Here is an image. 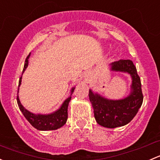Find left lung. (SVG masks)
Returning <instances> with one entry per match:
<instances>
[{"instance_id":"8db88e82","label":"left lung","mask_w":160,"mask_h":160,"mask_svg":"<svg viewBox=\"0 0 160 160\" xmlns=\"http://www.w3.org/2000/svg\"><path fill=\"white\" fill-rule=\"evenodd\" d=\"M111 70L127 72L132 78V93L125 99L112 101L89 91V99L97 122L106 128H114L129 123L138 113L143 101L139 76L132 60L120 59L111 63Z\"/></svg>"}]
</instances>
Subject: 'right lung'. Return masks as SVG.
<instances>
[{
    "label": "right lung",
    "instance_id": "obj_1",
    "mask_svg": "<svg viewBox=\"0 0 160 160\" xmlns=\"http://www.w3.org/2000/svg\"><path fill=\"white\" fill-rule=\"evenodd\" d=\"M30 56V53L27 58L25 59V63L24 65V69L22 71V73L25 69L27 68L28 64V58ZM21 82H22V77L19 79V83H18V90L19 87L21 85ZM74 89L72 88L71 93H73ZM71 93V94H72ZM71 100V96L70 98H67L62 105L61 106L60 108L58 111H55L54 113H52L50 114H46V115H43V114H35L33 113H31L30 111H27L23 106L21 104L20 101H19L18 96H17V102L18 104L19 109L22 112L23 115L25 116V118L28 121V122L36 129L42 130V131H48V130H56L57 128H61L62 125H64L67 122V118H68V105L69 102Z\"/></svg>",
    "mask_w": 160,
    "mask_h": 160
}]
</instances>
